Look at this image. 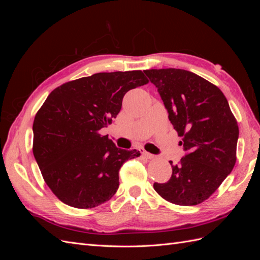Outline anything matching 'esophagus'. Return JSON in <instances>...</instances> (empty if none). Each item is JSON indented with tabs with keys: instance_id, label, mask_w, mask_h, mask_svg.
Returning a JSON list of instances; mask_svg holds the SVG:
<instances>
[{
	"instance_id": "34e87169",
	"label": "esophagus",
	"mask_w": 260,
	"mask_h": 260,
	"mask_svg": "<svg viewBox=\"0 0 260 260\" xmlns=\"http://www.w3.org/2000/svg\"><path fill=\"white\" fill-rule=\"evenodd\" d=\"M142 153V155L145 157V158H147V159H153V158H155V155H153V154H151V153H148V152H146V151H143L141 152Z\"/></svg>"
}]
</instances>
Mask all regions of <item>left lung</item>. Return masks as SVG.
<instances>
[{"mask_svg":"<svg viewBox=\"0 0 260 260\" xmlns=\"http://www.w3.org/2000/svg\"><path fill=\"white\" fill-rule=\"evenodd\" d=\"M156 85L186 155L172 165L166 183H154L164 200L193 206L209 199L237 161L239 125L217 85L184 69L144 70Z\"/></svg>","mask_w":260,"mask_h":260,"instance_id":"1","label":"left lung"}]
</instances>
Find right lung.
<instances>
[{"label":"right lung","mask_w":260,"mask_h":260,"mask_svg":"<svg viewBox=\"0 0 260 260\" xmlns=\"http://www.w3.org/2000/svg\"><path fill=\"white\" fill-rule=\"evenodd\" d=\"M146 83L141 70L99 73L50 93L35 117L32 151L59 201L86 209L113 198L123 162L141 154L118 148L99 131L120 112L124 94Z\"/></svg>","instance_id":"add662e5"}]
</instances>
